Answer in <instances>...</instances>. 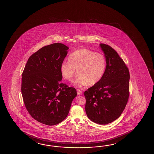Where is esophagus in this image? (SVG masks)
<instances>
[{"instance_id":"1","label":"esophagus","mask_w":154,"mask_h":154,"mask_svg":"<svg viewBox=\"0 0 154 154\" xmlns=\"http://www.w3.org/2000/svg\"><path fill=\"white\" fill-rule=\"evenodd\" d=\"M77 94L79 95H82V91H81V90H79V89H77Z\"/></svg>"}]
</instances>
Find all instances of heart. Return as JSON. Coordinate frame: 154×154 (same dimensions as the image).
I'll list each match as a JSON object with an SVG mask.
<instances>
[{"label": "heart", "mask_w": 154, "mask_h": 154, "mask_svg": "<svg viewBox=\"0 0 154 154\" xmlns=\"http://www.w3.org/2000/svg\"><path fill=\"white\" fill-rule=\"evenodd\" d=\"M106 59L102 54L86 48L73 51L63 63L60 71L63 77L71 82L77 73L75 84L79 87L96 85L103 78L106 69Z\"/></svg>", "instance_id": "heart-1"}]
</instances>
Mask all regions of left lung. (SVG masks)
<instances>
[{
	"label": "left lung",
	"instance_id": "1",
	"mask_svg": "<svg viewBox=\"0 0 154 154\" xmlns=\"http://www.w3.org/2000/svg\"><path fill=\"white\" fill-rule=\"evenodd\" d=\"M106 59V69L100 81L85 91V109L94 122L106 125L117 119L129 96L128 68L116 50L101 43Z\"/></svg>",
	"mask_w": 154,
	"mask_h": 154
}]
</instances>
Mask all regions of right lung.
Returning a JSON list of instances; mask_svg holds the SVG:
<instances>
[{
    "label": "right lung",
    "mask_w": 154,
    "mask_h": 154,
    "mask_svg": "<svg viewBox=\"0 0 154 154\" xmlns=\"http://www.w3.org/2000/svg\"><path fill=\"white\" fill-rule=\"evenodd\" d=\"M68 49L59 43L42 48L29 57L22 72L21 93L26 108L32 118L48 126L66 119L77 94L75 88L61 82L60 66Z\"/></svg>",
    "instance_id": "right-lung-1"
}]
</instances>
